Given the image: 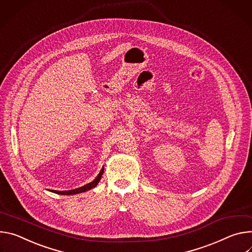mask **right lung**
I'll return each instance as SVG.
<instances>
[{"mask_svg":"<svg viewBox=\"0 0 252 252\" xmlns=\"http://www.w3.org/2000/svg\"><path fill=\"white\" fill-rule=\"evenodd\" d=\"M104 172V167H102V169L100 171V173L98 174V176L90 183L84 185L82 187H79V188H76V189H73V190H68V191H57V190H51L52 192L54 193H57V194H61V195H73V194H78V193H82V192H86L92 188H94L95 186H97V184L99 183L101 177H102V174Z\"/></svg>","mask_w":252,"mask_h":252,"instance_id":"1","label":"right lung"}]
</instances>
